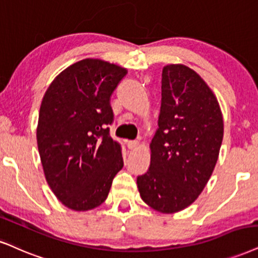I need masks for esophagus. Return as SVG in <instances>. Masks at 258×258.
<instances>
[{
	"label": "esophagus",
	"mask_w": 258,
	"mask_h": 258,
	"mask_svg": "<svg viewBox=\"0 0 258 258\" xmlns=\"http://www.w3.org/2000/svg\"><path fill=\"white\" fill-rule=\"evenodd\" d=\"M126 145H128L129 149H136L140 146V142L136 141V140H132V141L126 142Z\"/></svg>",
	"instance_id": "34e87169"
}]
</instances>
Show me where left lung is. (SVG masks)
I'll return each mask as SVG.
<instances>
[{"label":"left lung","instance_id":"1","mask_svg":"<svg viewBox=\"0 0 258 258\" xmlns=\"http://www.w3.org/2000/svg\"><path fill=\"white\" fill-rule=\"evenodd\" d=\"M161 76L159 128L151 142V165L136 182L149 207L174 213L191 205L211 178L224 120L214 93L189 67L166 66Z\"/></svg>","mask_w":258,"mask_h":258}]
</instances>
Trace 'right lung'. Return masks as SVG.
I'll use <instances>...</instances> for the list:
<instances>
[{
    "label": "right lung",
    "instance_id": "right-lung-1",
    "mask_svg": "<svg viewBox=\"0 0 258 258\" xmlns=\"http://www.w3.org/2000/svg\"><path fill=\"white\" fill-rule=\"evenodd\" d=\"M126 71L101 59H82L51 82L39 110L37 144L46 182L74 211H90L109 195L123 167L110 136L111 95Z\"/></svg>",
    "mask_w": 258,
    "mask_h": 258
}]
</instances>
